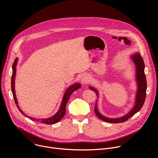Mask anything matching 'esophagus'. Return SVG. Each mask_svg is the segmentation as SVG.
<instances>
[{"label":"esophagus","instance_id":"1","mask_svg":"<svg viewBox=\"0 0 158 158\" xmlns=\"http://www.w3.org/2000/svg\"><path fill=\"white\" fill-rule=\"evenodd\" d=\"M89 76L87 75V74H85V75H83L82 76V77H81V82L83 84H86L89 81Z\"/></svg>","mask_w":158,"mask_h":158}]
</instances>
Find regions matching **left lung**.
<instances>
[{"label": "left lung", "mask_w": 158, "mask_h": 158, "mask_svg": "<svg viewBox=\"0 0 158 158\" xmlns=\"http://www.w3.org/2000/svg\"><path fill=\"white\" fill-rule=\"evenodd\" d=\"M129 57L135 65V70H136L135 71V80H136V82L137 90L136 91V94H135L134 105L126 114L119 118H108L99 112L98 107V99L99 98V93L98 89L93 85H89V88L90 89L95 91L98 98L94 107L95 113L99 119L105 122L110 123H119L126 121L128 119H129L131 117H132L133 115H134L135 114L137 113L138 111L140 110L145 101L146 95L147 82L146 76L144 74L145 65L144 60L139 52L133 54L132 55L130 56Z\"/></svg>", "instance_id": "8db88e82"}]
</instances>
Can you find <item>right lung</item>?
<instances>
[{
  "mask_svg": "<svg viewBox=\"0 0 158 158\" xmlns=\"http://www.w3.org/2000/svg\"><path fill=\"white\" fill-rule=\"evenodd\" d=\"M17 62H18V57L15 58V59L14 62V64L12 65V79H11V89H12V94H13V97H14L15 102L16 106H17L18 109L19 110V111L24 116H26V118H29L31 120H32L34 121L39 122V123L46 124H53L57 123L59 121H60V119L65 115V113L66 112L65 107H66L67 102H68V101H69V99L70 96H71V94L75 91H76L77 89L81 87V84L79 82H76V83L69 85L68 87H67L65 89V92L63 94V96H62V99L61 103L60 104L59 108V109H58V110H57L56 113L55 114H54L52 116H51L50 118H40V119L30 117V116H27V114H26L24 112V111L20 108V107L18 104V102H17V97H16V94H15V76H16V69H17L16 67H17Z\"/></svg>",
  "mask_w": 158,
  "mask_h": 158,
  "instance_id": "1",
  "label": "right lung"
}]
</instances>
